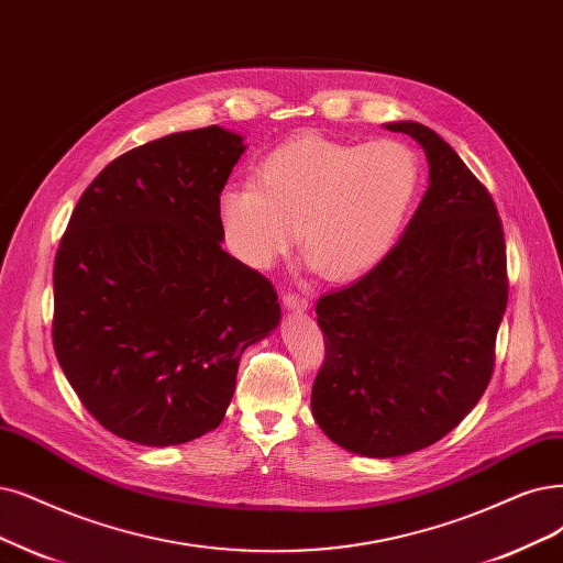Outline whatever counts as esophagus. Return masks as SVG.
Masks as SVG:
<instances>
[{
  "mask_svg": "<svg viewBox=\"0 0 563 563\" xmlns=\"http://www.w3.org/2000/svg\"><path fill=\"white\" fill-rule=\"evenodd\" d=\"M283 306L287 310H295V313H303V310H308V299L301 297V295H295V292H285L283 295Z\"/></svg>",
  "mask_w": 563,
  "mask_h": 563,
  "instance_id": "34e87169",
  "label": "esophagus"
}]
</instances>
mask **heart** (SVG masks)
Masks as SVG:
<instances>
[{"instance_id":"heart-1","label":"heart","mask_w":563,"mask_h":563,"mask_svg":"<svg viewBox=\"0 0 563 563\" xmlns=\"http://www.w3.org/2000/svg\"><path fill=\"white\" fill-rule=\"evenodd\" d=\"M255 183L218 197L227 245L253 268H271L299 239L327 278L366 274L397 243L422 187V162L399 139L341 143L299 134L266 153Z\"/></svg>"}]
</instances>
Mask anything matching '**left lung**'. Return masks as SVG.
I'll return each mask as SVG.
<instances>
[{
	"label": "left lung",
	"instance_id": "8db88e82",
	"mask_svg": "<svg viewBox=\"0 0 563 563\" xmlns=\"http://www.w3.org/2000/svg\"><path fill=\"white\" fill-rule=\"evenodd\" d=\"M429 187L404 236L364 278L324 295V364L310 408L347 452L401 456L441 441L475 408L508 303L496 206L452 145L420 122Z\"/></svg>",
	"mask_w": 563,
	"mask_h": 563
}]
</instances>
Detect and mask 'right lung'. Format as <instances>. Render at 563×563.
<instances>
[{"label":"right lung","mask_w":563,"mask_h":563,"mask_svg":"<svg viewBox=\"0 0 563 563\" xmlns=\"http://www.w3.org/2000/svg\"><path fill=\"white\" fill-rule=\"evenodd\" d=\"M243 136L178 132L120 155L78 199L53 268V345L92 418L124 441L213 431L243 350L280 322L271 283L222 250L218 197Z\"/></svg>","instance_id":"add662e5"}]
</instances>
